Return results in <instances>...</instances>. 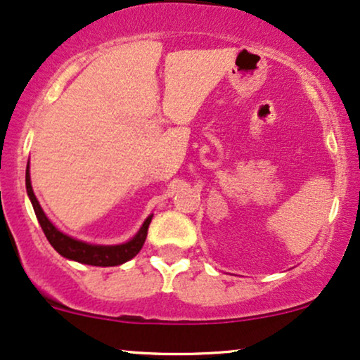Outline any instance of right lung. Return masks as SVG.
Listing matches in <instances>:
<instances>
[{
  "mask_svg": "<svg viewBox=\"0 0 360 360\" xmlns=\"http://www.w3.org/2000/svg\"><path fill=\"white\" fill-rule=\"evenodd\" d=\"M26 191H28L30 201L33 204L34 214L38 217V222L43 229L44 236L49 240V244L53 245L54 251L61 254L63 257L71 259V261L88 264V266H99V267H109V266H120L124 264L129 259H133L136 254L141 251L144 240L148 236V227L151 224L153 214L148 216V219L144 221V224L141 226L138 234L133 239L127 240L124 244L117 245H96V244H88L83 240L72 239L68 234H63L51 221L48 219L46 214L41 209L38 199L33 193V186H31V177H30V161L28 167H26Z\"/></svg>",
  "mask_w": 360,
  "mask_h": 360,
  "instance_id": "obj_1",
  "label": "right lung"
}]
</instances>
